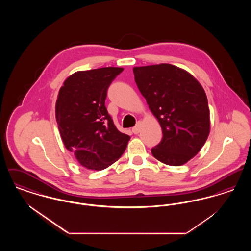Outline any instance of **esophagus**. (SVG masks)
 Segmentation results:
<instances>
[{"mask_svg":"<svg viewBox=\"0 0 251 251\" xmlns=\"http://www.w3.org/2000/svg\"><path fill=\"white\" fill-rule=\"evenodd\" d=\"M141 130V121H138L137 123H136V125L132 128V132L134 133V134H137L139 131Z\"/></svg>","mask_w":251,"mask_h":251,"instance_id":"34e87169","label":"esophagus"}]
</instances>
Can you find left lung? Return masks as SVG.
<instances>
[{"label":"left lung","mask_w":251,"mask_h":251,"mask_svg":"<svg viewBox=\"0 0 251 251\" xmlns=\"http://www.w3.org/2000/svg\"><path fill=\"white\" fill-rule=\"evenodd\" d=\"M133 74L163 131L152 155L168 166L184 165L198 154L210 133V111L201 84L170 64L134 67Z\"/></svg>","instance_id":"1"}]
</instances>
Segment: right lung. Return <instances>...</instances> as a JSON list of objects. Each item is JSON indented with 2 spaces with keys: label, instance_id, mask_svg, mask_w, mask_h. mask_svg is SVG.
<instances>
[{
  "label": "right lung",
  "instance_id": "add662e5",
  "mask_svg": "<svg viewBox=\"0 0 251 251\" xmlns=\"http://www.w3.org/2000/svg\"><path fill=\"white\" fill-rule=\"evenodd\" d=\"M122 68L75 72L60 88L55 118L62 141L83 167L102 170L120 159L131 137L120 132L105 107L107 89Z\"/></svg>",
  "mask_w": 251,
  "mask_h": 251
}]
</instances>
